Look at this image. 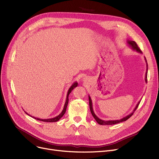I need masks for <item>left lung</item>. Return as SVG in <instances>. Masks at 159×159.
Instances as JSON below:
<instances>
[{
    "label": "left lung",
    "mask_w": 159,
    "mask_h": 159,
    "mask_svg": "<svg viewBox=\"0 0 159 159\" xmlns=\"http://www.w3.org/2000/svg\"><path fill=\"white\" fill-rule=\"evenodd\" d=\"M127 44L128 45V46L129 48H131L133 50H135V51H136L137 53H139L140 54L143 53V52H141V50L139 49V48L138 47L137 44H136V43L135 41H133V40H127ZM144 60H145V62L146 63V74H145V82H147V75H148V63H147V61H146V57H144ZM89 108H90V111H91V114H92L93 116L94 117V119H95V120L97 121V122L98 124H99L100 125H113V124H118L119 122H124V121H126V120H128L129 118H130V116H131V115L134 113L135 111L137 110V108L138 107L139 104H140V101H139V102L137 104L135 107L133 109V111L129 113V115H128L127 116H124V117H123L122 119H119V120H102L101 119H99L98 116L95 115V113H94V111H93V103H92V101H91V98L90 97V96L89 95Z\"/></svg>",
    "instance_id": "1"
}]
</instances>
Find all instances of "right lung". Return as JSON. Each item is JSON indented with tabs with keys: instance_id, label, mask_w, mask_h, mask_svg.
I'll list each match as a JSON object with an SVG mask.
<instances>
[{
	"instance_id": "1",
	"label": "right lung",
	"mask_w": 159,
	"mask_h": 159,
	"mask_svg": "<svg viewBox=\"0 0 159 159\" xmlns=\"http://www.w3.org/2000/svg\"><path fill=\"white\" fill-rule=\"evenodd\" d=\"M77 85H78V82L76 81V82H73V84L70 86V88H69V89H68V93H67L66 100V102H65V104H64V106L63 110H62V112H61L59 115H57V116H55V117H54V118H52V119H39V118H36V117H35V116H32L31 115H29V114H28V113H26V111H25V113H26L27 115H30V116H32L33 118H34V119H37V120H40V121H43V122H57L58 120H59L62 117V116H63V115H64V113H66V107H67V106H68V101H69V98H69V95L70 94V93L71 92L72 90H73L75 88H76V87L77 86Z\"/></svg>"
}]
</instances>
